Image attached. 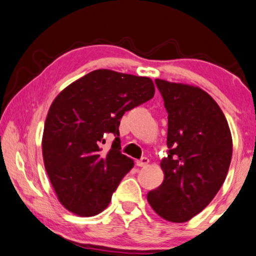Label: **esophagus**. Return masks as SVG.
Wrapping results in <instances>:
<instances>
[{
    "mask_svg": "<svg viewBox=\"0 0 256 256\" xmlns=\"http://www.w3.org/2000/svg\"><path fill=\"white\" fill-rule=\"evenodd\" d=\"M148 164H149V159L146 158V157L140 158V160L136 162V165L140 166V168H144V166H146Z\"/></svg>",
    "mask_w": 256,
    "mask_h": 256,
    "instance_id": "34e87169",
    "label": "esophagus"
}]
</instances>
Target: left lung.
<instances>
[{"label": "left lung", "instance_id": "1", "mask_svg": "<svg viewBox=\"0 0 256 256\" xmlns=\"http://www.w3.org/2000/svg\"><path fill=\"white\" fill-rule=\"evenodd\" d=\"M168 113L164 181L148 192L154 212L184 223L206 208L225 181L232 158V136L220 107L204 90L156 80Z\"/></svg>", "mask_w": 256, "mask_h": 256}]
</instances>
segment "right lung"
Returning a JSON list of instances; mask_svg holds the SVG:
<instances>
[{
	"instance_id": "obj_1",
	"label": "right lung",
	"mask_w": 256,
	"mask_h": 256,
	"mask_svg": "<svg viewBox=\"0 0 256 256\" xmlns=\"http://www.w3.org/2000/svg\"><path fill=\"white\" fill-rule=\"evenodd\" d=\"M149 77L98 69L68 85L52 102L42 135L46 172L58 201L82 217L100 214L120 181L134 166L121 154L120 120L124 112L150 100ZM116 136L104 153L103 136Z\"/></svg>"
}]
</instances>
